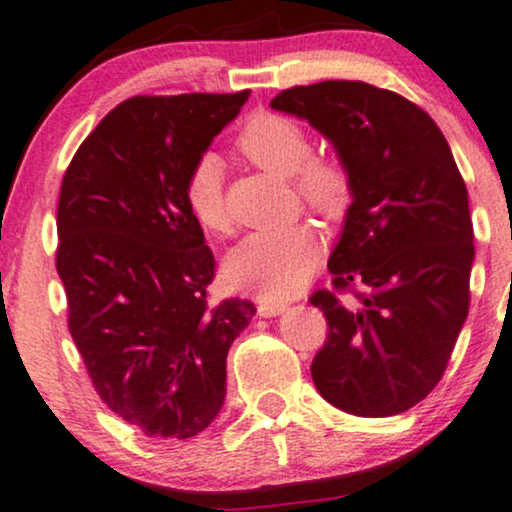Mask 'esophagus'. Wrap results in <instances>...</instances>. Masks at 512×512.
<instances>
[{
    "instance_id": "1",
    "label": "esophagus",
    "mask_w": 512,
    "mask_h": 512,
    "mask_svg": "<svg viewBox=\"0 0 512 512\" xmlns=\"http://www.w3.org/2000/svg\"><path fill=\"white\" fill-rule=\"evenodd\" d=\"M285 311H287V306L275 304V301H261V306H258V315H263V318H275V315H280Z\"/></svg>"
}]
</instances>
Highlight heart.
Instances as JSON below:
<instances>
[{
    "mask_svg": "<svg viewBox=\"0 0 512 512\" xmlns=\"http://www.w3.org/2000/svg\"><path fill=\"white\" fill-rule=\"evenodd\" d=\"M244 159L280 178H292L299 197L323 216H339L351 199V178L344 163L330 156H311V137L292 118L256 113L237 137ZM189 216L206 232H225L230 213L223 194V170L213 154L194 161L185 178ZM323 261V237L311 225L256 232L230 251L227 280L237 289L268 301H287L304 292Z\"/></svg>",
    "mask_w": 512,
    "mask_h": 512,
    "instance_id": "b5f03b06",
    "label": "heart"
}]
</instances>
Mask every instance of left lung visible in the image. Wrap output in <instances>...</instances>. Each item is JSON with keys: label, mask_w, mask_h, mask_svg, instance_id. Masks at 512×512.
I'll use <instances>...</instances> for the list:
<instances>
[{"label": "left lung", "mask_w": 512, "mask_h": 512, "mask_svg": "<svg viewBox=\"0 0 512 512\" xmlns=\"http://www.w3.org/2000/svg\"><path fill=\"white\" fill-rule=\"evenodd\" d=\"M270 106L311 123L351 178L327 268L337 292H365L311 296L330 325L315 389L361 418L403 413L437 387L470 308L472 220L449 142L420 106L368 82L292 87Z\"/></svg>", "instance_id": "left-lung-1"}]
</instances>
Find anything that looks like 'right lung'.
Instances as JSON below:
<instances>
[{
  "instance_id": "right-lung-1",
  "label": "right lung",
  "mask_w": 512,
  "mask_h": 512,
  "mask_svg": "<svg viewBox=\"0 0 512 512\" xmlns=\"http://www.w3.org/2000/svg\"><path fill=\"white\" fill-rule=\"evenodd\" d=\"M249 90L132 97L75 151L56 211L68 330L99 399L151 439H189L225 401L227 351L251 301L208 306L204 230L185 178Z\"/></svg>"
}]
</instances>
